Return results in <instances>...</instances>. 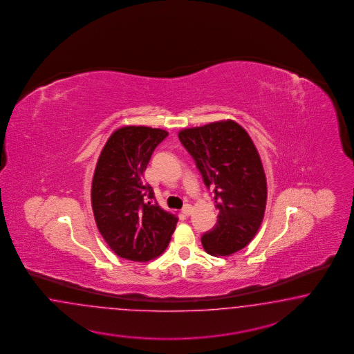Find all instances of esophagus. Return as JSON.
<instances>
[{
	"label": "esophagus",
	"mask_w": 354,
	"mask_h": 354,
	"mask_svg": "<svg viewBox=\"0 0 354 354\" xmlns=\"http://www.w3.org/2000/svg\"><path fill=\"white\" fill-rule=\"evenodd\" d=\"M192 212L193 209L191 205H185L182 209V213L185 215V216H189V215L192 214Z\"/></svg>",
	"instance_id": "1"
}]
</instances>
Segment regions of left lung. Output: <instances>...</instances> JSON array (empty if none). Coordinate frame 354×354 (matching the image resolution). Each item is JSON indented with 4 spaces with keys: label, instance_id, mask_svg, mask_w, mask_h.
Here are the masks:
<instances>
[{
    "label": "left lung",
    "instance_id": "left-lung-1",
    "mask_svg": "<svg viewBox=\"0 0 354 354\" xmlns=\"http://www.w3.org/2000/svg\"><path fill=\"white\" fill-rule=\"evenodd\" d=\"M179 140L214 193L218 221L201 237L206 253L230 256L257 234L266 209L268 184L256 145L234 120L182 129Z\"/></svg>",
    "mask_w": 354,
    "mask_h": 354
}]
</instances>
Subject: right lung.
<instances>
[{
  "label": "right lung",
  "instance_id": "right-lung-1",
  "mask_svg": "<svg viewBox=\"0 0 354 354\" xmlns=\"http://www.w3.org/2000/svg\"><path fill=\"white\" fill-rule=\"evenodd\" d=\"M165 129L126 126L111 133L101 151L92 180V209L97 228L110 249L136 262L163 253L178 216L160 207L144 182V171Z\"/></svg>",
  "mask_w": 354,
  "mask_h": 354
}]
</instances>
